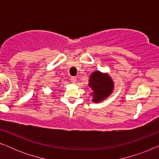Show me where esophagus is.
<instances>
[{"instance_id":"obj_1","label":"esophagus","mask_w":159,"mask_h":159,"mask_svg":"<svg viewBox=\"0 0 159 159\" xmlns=\"http://www.w3.org/2000/svg\"><path fill=\"white\" fill-rule=\"evenodd\" d=\"M71 82H73V83H75L77 82V77H71Z\"/></svg>"}]
</instances>
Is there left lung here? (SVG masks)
<instances>
[{
    "instance_id": "8db88e82",
    "label": "left lung",
    "mask_w": 159,
    "mask_h": 159,
    "mask_svg": "<svg viewBox=\"0 0 159 159\" xmlns=\"http://www.w3.org/2000/svg\"><path fill=\"white\" fill-rule=\"evenodd\" d=\"M89 86L93 91V101L95 103L103 101L112 93L114 84L111 77L106 74L95 71L90 76Z\"/></svg>"
}]
</instances>
